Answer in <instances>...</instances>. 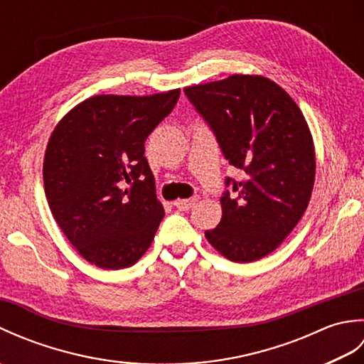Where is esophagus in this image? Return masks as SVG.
Instances as JSON below:
<instances>
[{
  "instance_id": "34e87169",
  "label": "esophagus",
  "mask_w": 364,
  "mask_h": 364,
  "mask_svg": "<svg viewBox=\"0 0 364 364\" xmlns=\"http://www.w3.org/2000/svg\"><path fill=\"white\" fill-rule=\"evenodd\" d=\"M198 202V197H191L188 200H176L173 203L180 211H189L191 208H194V205Z\"/></svg>"
}]
</instances>
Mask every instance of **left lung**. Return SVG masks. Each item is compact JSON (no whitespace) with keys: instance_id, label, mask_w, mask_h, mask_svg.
Returning a JSON list of instances; mask_svg holds the SVG:
<instances>
[{"instance_id":"obj_1","label":"left lung","mask_w":364,"mask_h":364,"mask_svg":"<svg viewBox=\"0 0 364 364\" xmlns=\"http://www.w3.org/2000/svg\"><path fill=\"white\" fill-rule=\"evenodd\" d=\"M191 105L242 180L227 176L222 220L205 236L235 262L274 252L310 202L316 159L310 129L294 100L262 76L233 75L184 89Z\"/></svg>"}]
</instances>
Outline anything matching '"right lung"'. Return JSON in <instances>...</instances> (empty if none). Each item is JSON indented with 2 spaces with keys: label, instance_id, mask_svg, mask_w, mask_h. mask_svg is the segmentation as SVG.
<instances>
[{
  "label": "right lung",
  "instance_id": "right-lung-1",
  "mask_svg": "<svg viewBox=\"0 0 364 364\" xmlns=\"http://www.w3.org/2000/svg\"><path fill=\"white\" fill-rule=\"evenodd\" d=\"M178 98L180 89L97 95L53 131L43 161L45 196L54 220L92 264L131 267L156 235L164 210L144 156L145 141Z\"/></svg>",
  "mask_w": 364,
  "mask_h": 364
}]
</instances>
